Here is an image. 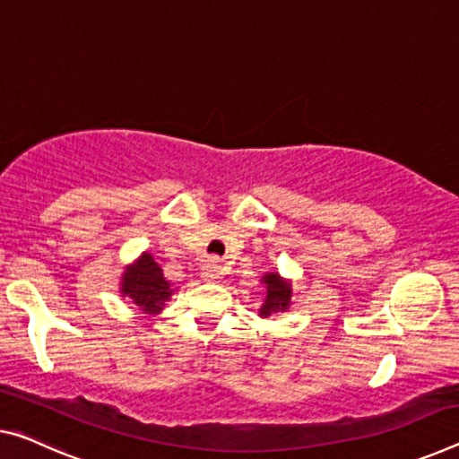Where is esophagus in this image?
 Returning a JSON list of instances; mask_svg holds the SVG:
<instances>
[{"label": "esophagus", "instance_id": "1", "mask_svg": "<svg viewBox=\"0 0 459 459\" xmlns=\"http://www.w3.org/2000/svg\"><path fill=\"white\" fill-rule=\"evenodd\" d=\"M222 273H224L222 264H221V259H216V257L208 259L202 267V278L206 281H218L222 278Z\"/></svg>", "mask_w": 459, "mask_h": 459}]
</instances>
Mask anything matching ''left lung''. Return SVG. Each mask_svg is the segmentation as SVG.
I'll list each match as a JSON object with an SVG mask.
<instances>
[{"label": "left lung", "mask_w": 459, "mask_h": 459, "mask_svg": "<svg viewBox=\"0 0 459 459\" xmlns=\"http://www.w3.org/2000/svg\"><path fill=\"white\" fill-rule=\"evenodd\" d=\"M264 283L267 288L265 300L259 308V316H272L275 312H283L290 308V300H292V286L290 281L280 278V273H265Z\"/></svg>", "instance_id": "obj_1"}]
</instances>
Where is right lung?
<instances>
[{
    "mask_svg": "<svg viewBox=\"0 0 459 459\" xmlns=\"http://www.w3.org/2000/svg\"><path fill=\"white\" fill-rule=\"evenodd\" d=\"M120 292L122 296H128L136 307H141L144 315H157L171 298L173 288L163 278V269L157 265L151 253H143L122 273Z\"/></svg>",
    "mask_w": 459,
    "mask_h": 459,
    "instance_id": "1",
    "label": "right lung"
}]
</instances>
